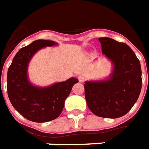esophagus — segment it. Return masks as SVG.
I'll return each mask as SVG.
<instances>
[{"label":"esophagus","mask_w":149,"mask_h":149,"mask_svg":"<svg viewBox=\"0 0 149 149\" xmlns=\"http://www.w3.org/2000/svg\"><path fill=\"white\" fill-rule=\"evenodd\" d=\"M78 79L80 83H84L86 80V77H84V76H79V77H78Z\"/></svg>","instance_id":"obj_1"}]
</instances>
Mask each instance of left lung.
Wrapping results in <instances>:
<instances>
[{
    "instance_id": "1",
    "label": "left lung",
    "mask_w": 149,
    "mask_h": 149,
    "mask_svg": "<svg viewBox=\"0 0 149 149\" xmlns=\"http://www.w3.org/2000/svg\"><path fill=\"white\" fill-rule=\"evenodd\" d=\"M102 53L113 64L106 80L86 81L85 98L91 112L101 118H118L136 103L141 90V64L132 49L110 38H99Z\"/></svg>"
}]
</instances>
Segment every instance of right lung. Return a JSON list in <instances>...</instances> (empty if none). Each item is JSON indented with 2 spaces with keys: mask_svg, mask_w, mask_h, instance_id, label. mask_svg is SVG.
<instances>
[{
  "mask_svg": "<svg viewBox=\"0 0 149 149\" xmlns=\"http://www.w3.org/2000/svg\"><path fill=\"white\" fill-rule=\"evenodd\" d=\"M56 45L57 43L53 41H34L17 52L8 68V97L15 110L31 121L47 122L58 118L72 86L79 82L77 78L72 77L47 87L33 86L30 83L28 66L32 56L42 48Z\"/></svg>",
  "mask_w": 149,
  "mask_h": 149,
  "instance_id": "1",
  "label": "right lung"
}]
</instances>
